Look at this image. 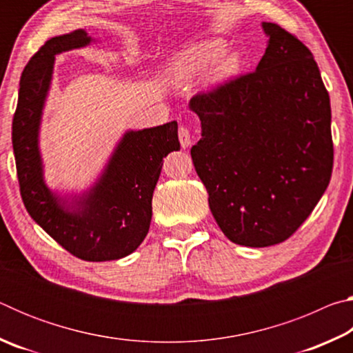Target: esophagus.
<instances>
[{
	"label": "esophagus",
	"instance_id": "34e87169",
	"mask_svg": "<svg viewBox=\"0 0 353 353\" xmlns=\"http://www.w3.org/2000/svg\"><path fill=\"white\" fill-rule=\"evenodd\" d=\"M179 140H181V146L183 149H187L191 145V134H190L188 128H185V126L179 128Z\"/></svg>",
	"mask_w": 353,
	"mask_h": 353
}]
</instances>
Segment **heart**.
<instances>
[{
    "label": "heart",
    "mask_w": 353,
    "mask_h": 353,
    "mask_svg": "<svg viewBox=\"0 0 353 353\" xmlns=\"http://www.w3.org/2000/svg\"><path fill=\"white\" fill-rule=\"evenodd\" d=\"M225 41L221 39H208L185 48L171 59L165 68V76L174 85H185L210 68L213 82H224L240 70L241 59L236 52L223 54Z\"/></svg>",
    "instance_id": "1"
}]
</instances>
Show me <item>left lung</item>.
Listing matches in <instances>:
<instances>
[{
	"label": "left lung",
	"instance_id": "8db88e82",
	"mask_svg": "<svg viewBox=\"0 0 353 353\" xmlns=\"http://www.w3.org/2000/svg\"><path fill=\"white\" fill-rule=\"evenodd\" d=\"M256 70L190 101L202 139L196 172L223 234L249 248L302 225L332 177L330 97L312 51L276 23Z\"/></svg>",
	"mask_w": 353,
	"mask_h": 353
}]
</instances>
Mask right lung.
<instances>
[{
  "mask_svg": "<svg viewBox=\"0 0 353 353\" xmlns=\"http://www.w3.org/2000/svg\"><path fill=\"white\" fill-rule=\"evenodd\" d=\"M83 29L46 41L20 79L12 121L20 193L31 218L70 254L85 261L123 259L140 246L152 218V193L163 157L181 149L177 123L128 130L93 187L73 199L46 187L39 130L56 56L90 45Z\"/></svg>",
  "mask_w": 353,
  "mask_h": 353,
  "instance_id": "right-lung-1",
  "label": "right lung"
}]
</instances>
